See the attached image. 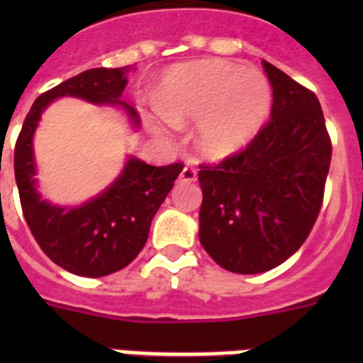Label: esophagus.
<instances>
[{
  "label": "esophagus",
  "instance_id": "1",
  "mask_svg": "<svg viewBox=\"0 0 363 363\" xmlns=\"http://www.w3.org/2000/svg\"><path fill=\"white\" fill-rule=\"evenodd\" d=\"M196 179H198V171L194 169L192 165H186V167L181 171V177H179V181L181 182H194Z\"/></svg>",
  "mask_w": 363,
  "mask_h": 363
}]
</instances>
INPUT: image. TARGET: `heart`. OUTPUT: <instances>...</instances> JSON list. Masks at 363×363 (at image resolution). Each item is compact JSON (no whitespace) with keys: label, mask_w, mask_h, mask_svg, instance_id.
Instances as JSON below:
<instances>
[{"label":"heart","mask_w":363,"mask_h":363,"mask_svg":"<svg viewBox=\"0 0 363 363\" xmlns=\"http://www.w3.org/2000/svg\"><path fill=\"white\" fill-rule=\"evenodd\" d=\"M273 90L264 73L224 60L177 65L158 94V121L196 125V145L207 158L224 160L256 139L269 118Z\"/></svg>","instance_id":"obj_1"}]
</instances>
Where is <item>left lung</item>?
<instances>
[{
	"label": "left lung",
	"mask_w": 363,
	"mask_h": 363,
	"mask_svg": "<svg viewBox=\"0 0 363 363\" xmlns=\"http://www.w3.org/2000/svg\"><path fill=\"white\" fill-rule=\"evenodd\" d=\"M273 88L271 121L242 152L201 165L199 241L224 269L269 271L313 230L332 143L315 94L264 62Z\"/></svg>",
	"instance_id": "1"
}]
</instances>
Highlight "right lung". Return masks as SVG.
<instances>
[{
	"instance_id": "add662e5",
	"label": "right lung",
	"mask_w": 363,
	"mask_h": 363,
	"mask_svg": "<svg viewBox=\"0 0 363 363\" xmlns=\"http://www.w3.org/2000/svg\"><path fill=\"white\" fill-rule=\"evenodd\" d=\"M130 69L125 65L82 71L41 94L31 105L14 147V179L26 222L43 252L75 275L105 277L131 264L147 242L156 211L182 171V164L156 167L130 156L121 175L82 205L50 203L37 190L33 135L54 99L79 98L118 107L131 128L139 130L137 111L121 99Z\"/></svg>"
}]
</instances>
